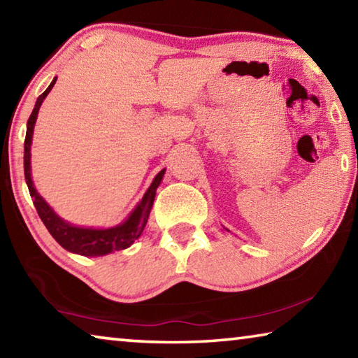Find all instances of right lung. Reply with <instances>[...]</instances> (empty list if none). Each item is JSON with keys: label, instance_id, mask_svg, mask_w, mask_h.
<instances>
[{"label": "right lung", "instance_id": "obj_1", "mask_svg": "<svg viewBox=\"0 0 358 358\" xmlns=\"http://www.w3.org/2000/svg\"><path fill=\"white\" fill-rule=\"evenodd\" d=\"M57 78H53L52 83L48 85V88L42 93L38 101H36V106L33 108L31 115H29L28 123H27V137H25V155H23V169H25V180L29 189V196L33 197V203L38 211L39 217L44 222L48 232L53 238H55L59 245H62L64 250H68L74 254H80L85 257H98V256H106V254H110L113 251L126 250L129 248L134 241L141 237L145 226H147L148 216L151 207H153L156 189L164 177L166 169L156 175L153 183L150 185L148 191L143 194L142 201L137 203V207L132 210V213L128 216V220L124 222L118 224V226L110 227V229H92V227H77L72 226V224L66 222L62 220L55 211L52 210L50 205H48L44 199L39 196V192L36 191L31 180V142H33V131H34V123L38 120V113L41 104L44 102L45 96L50 93V90L55 85Z\"/></svg>", "mask_w": 358, "mask_h": 358}]
</instances>
